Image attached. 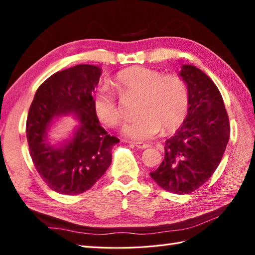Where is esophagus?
Listing matches in <instances>:
<instances>
[{
  "mask_svg": "<svg viewBox=\"0 0 255 255\" xmlns=\"http://www.w3.org/2000/svg\"><path fill=\"white\" fill-rule=\"evenodd\" d=\"M133 145H135L137 148H139V149H146V148L149 147L148 143H142V142H133Z\"/></svg>",
  "mask_w": 255,
  "mask_h": 255,
  "instance_id": "esophagus-1",
  "label": "esophagus"
}]
</instances>
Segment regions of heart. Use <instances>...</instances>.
<instances>
[{
    "mask_svg": "<svg viewBox=\"0 0 255 255\" xmlns=\"http://www.w3.org/2000/svg\"><path fill=\"white\" fill-rule=\"evenodd\" d=\"M114 87L124 99L139 98L135 122L125 125L124 136L143 141L156 137L161 130L170 133L182 126L188 113L189 91L182 78L146 67L125 69L116 76ZM94 110L101 123L116 127L123 114L117 99L109 89H99L94 98Z\"/></svg>",
    "mask_w": 255,
    "mask_h": 255,
    "instance_id": "obj_1",
    "label": "heart"
}]
</instances>
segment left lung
Returning <instances> with one entry per match:
<instances>
[{"label": "left lung", "instance_id": "1", "mask_svg": "<svg viewBox=\"0 0 255 255\" xmlns=\"http://www.w3.org/2000/svg\"><path fill=\"white\" fill-rule=\"evenodd\" d=\"M189 91L188 113L182 126L165 142V158L150 177L165 191L192 193L210 179L230 139V123L215 83L195 66L178 73Z\"/></svg>", "mask_w": 255, "mask_h": 255}]
</instances>
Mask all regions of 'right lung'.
<instances>
[{"label":"right lung","instance_id":"add662e5","mask_svg":"<svg viewBox=\"0 0 255 255\" xmlns=\"http://www.w3.org/2000/svg\"><path fill=\"white\" fill-rule=\"evenodd\" d=\"M101 68L78 64L55 72L34 95L26 119V139L32 161L48 186L63 195H78L94 186L112 164L119 139L100 126L92 92ZM78 125L67 140L51 144L48 131L62 117Z\"/></svg>","mask_w":255,"mask_h":255}]
</instances>
